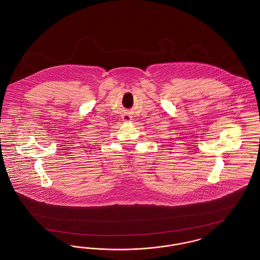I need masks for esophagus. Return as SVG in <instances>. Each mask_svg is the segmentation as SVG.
Here are the masks:
<instances>
[{
    "mask_svg": "<svg viewBox=\"0 0 260 260\" xmlns=\"http://www.w3.org/2000/svg\"><path fill=\"white\" fill-rule=\"evenodd\" d=\"M122 119H123V121L125 122V123H128V122L132 121V116L128 115V114H124V115H123Z\"/></svg>",
    "mask_w": 260,
    "mask_h": 260,
    "instance_id": "34e87169",
    "label": "esophagus"
}]
</instances>
